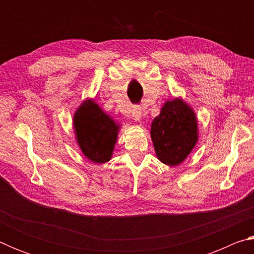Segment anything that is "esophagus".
Returning a JSON list of instances; mask_svg holds the SVG:
<instances>
[{
  "mask_svg": "<svg viewBox=\"0 0 254 254\" xmlns=\"http://www.w3.org/2000/svg\"><path fill=\"white\" fill-rule=\"evenodd\" d=\"M131 117L133 120H135V121H141V119H142V110H141L140 106L133 107Z\"/></svg>",
  "mask_w": 254,
  "mask_h": 254,
  "instance_id": "1",
  "label": "esophagus"
}]
</instances>
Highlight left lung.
<instances>
[{
    "label": "left lung",
    "instance_id": "obj_1",
    "mask_svg": "<svg viewBox=\"0 0 254 254\" xmlns=\"http://www.w3.org/2000/svg\"><path fill=\"white\" fill-rule=\"evenodd\" d=\"M150 134L159 160L170 167L180 165L198 142L195 111L182 97L168 100L153 119Z\"/></svg>",
    "mask_w": 254,
    "mask_h": 254
}]
</instances>
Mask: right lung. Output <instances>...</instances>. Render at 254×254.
<instances>
[{
    "label": "right lung",
    "instance_id": "obj_1",
    "mask_svg": "<svg viewBox=\"0 0 254 254\" xmlns=\"http://www.w3.org/2000/svg\"><path fill=\"white\" fill-rule=\"evenodd\" d=\"M75 139L81 153L93 163H105L113 156L121 128L93 98H86L72 117Z\"/></svg>",
    "mask_w": 254,
    "mask_h": 254
}]
</instances>
